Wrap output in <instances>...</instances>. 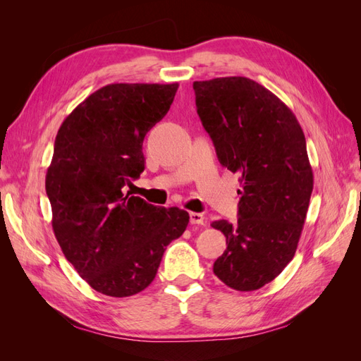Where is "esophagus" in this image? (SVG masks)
<instances>
[{"instance_id": "1", "label": "esophagus", "mask_w": 361, "mask_h": 361, "mask_svg": "<svg viewBox=\"0 0 361 361\" xmlns=\"http://www.w3.org/2000/svg\"><path fill=\"white\" fill-rule=\"evenodd\" d=\"M190 223L191 224H202V226H204L206 224V218L200 212H190Z\"/></svg>"}]
</instances>
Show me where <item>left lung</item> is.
Instances as JSON below:
<instances>
[{"label": "left lung", "instance_id": "left-lung-1", "mask_svg": "<svg viewBox=\"0 0 361 361\" xmlns=\"http://www.w3.org/2000/svg\"><path fill=\"white\" fill-rule=\"evenodd\" d=\"M192 87L218 161L241 182L238 221L212 223L227 244L214 274L235 290H256L286 268L298 247L313 191L305 137L289 106L245 76Z\"/></svg>", "mask_w": 361, "mask_h": 361}]
</instances>
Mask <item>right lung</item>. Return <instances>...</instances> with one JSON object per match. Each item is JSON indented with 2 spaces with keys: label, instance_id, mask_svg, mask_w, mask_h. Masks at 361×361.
I'll return each mask as SVG.
<instances>
[{
  "label": "right lung",
  "instance_id": "obj_1",
  "mask_svg": "<svg viewBox=\"0 0 361 361\" xmlns=\"http://www.w3.org/2000/svg\"><path fill=\"white\" fill-rule=\"evenodd\" d=\"M173 84H108L64 118L45 187L63 255L108 297L154 281L166 247L188 226L179 207H157L126 187L145 170L143 140L167 114Z\"/></svg>",
  "mask_w": 361,
  "mask_h": 361
}]
</instances>
